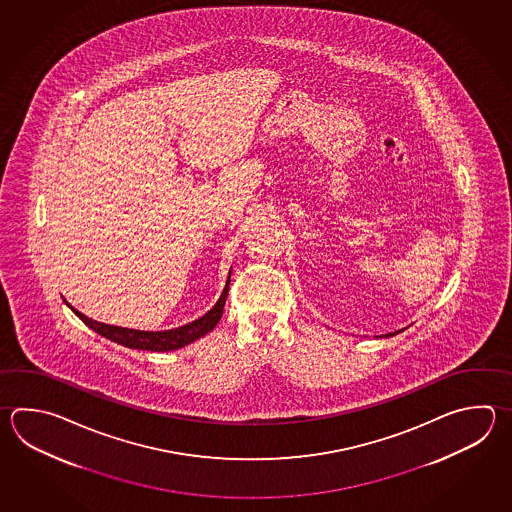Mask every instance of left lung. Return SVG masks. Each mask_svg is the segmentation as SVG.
<instances>
[{"instance_id": "8db88e82", "label": "left lung", "mask_w": 512, "mask_h": 512, "mask_svg": "<svg viewBox=\"0 0 512 512\" xmlns=\"http://www.w3.org/2000/svg\"><path fill=\"white\" fill-rule=\"evenodd\" d=\"M399 332H401V330H399ZM399 332H394V334H386L385 337H392V335L399 334Z\"/></svg>"}]
</instances>
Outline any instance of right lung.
Instances as JSON below:
<instances>
[{
    "mask_svg": "<svg viewBox=\"0 0 512 512\" xmlns=\"http://www.w3.org/2000/svg\"><path fill=\"white\" fill-rule=\"evenodd\" d=\"M230 275L224 290L220 293L217 304L204 313L199 319L191 321V323L178 326L173 330H164V332H144V330H133V328H122V326H113V324L98 323L94 319H89L84 313L78 312L71 304L65 301V304L73 310L82 321H84L91 330L96 334L104 335L105 339H111L118 345L127 346V348H135V350H151V352H169V350H178L182 346L189 345L193 341H197L200 337L209 334L222 317V310L226 304L228 290H230Z\"/></svg>",
    "mask_w": 512,
    "mask_h": 512,
    "instance_id": "right-lung-1",
    "label": "right lung"
}]
</instances>
